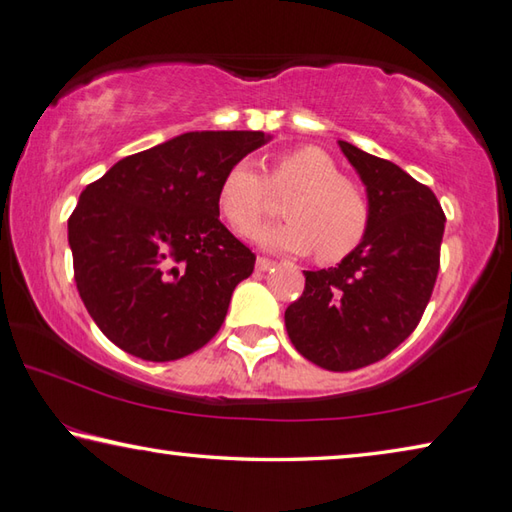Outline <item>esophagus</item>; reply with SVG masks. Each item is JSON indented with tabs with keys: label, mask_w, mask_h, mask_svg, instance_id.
<instances>
[{
	"label": "esophagus",
	"mask_w": 512,
	"mask_h": 512,
	"mask_svg": "<svg viewBox=\"0 0 512 512\" xmlns=\"http://www.w3.org/2000/svg\"><path fill=\"white\" fill-rule=\"evenodd\" d=\"M273 266H275L273 259H268V257H257V271H259V273H264V271H271Z\"/></svg>",
	"instance_id": "1"
}]
</instances>
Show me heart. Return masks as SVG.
I'll return each mask as SVG.
<instances>
[{
    "label": "heart",
    "instance_id": "obj_1",
    "mask_svg": "<svg viewBox=\"0 0 512 512\" xmlns=\"http://www.w3.org/2000/svg\"><path fill=\"white\" fill-rule=\"evenodd\" d=\"M286 197V221L259 228L255 241L268 250L311 253L322 264H336L367 237L371 206L358 183L342 176L340 165L313 145L277 154L266 176L253 161L232 163L221 176L217 203L230 228L246 235L271 215L273 199Z\"/></svg>",
    "mask_w": 512,
    "mask_h": 512
}]
</instances>
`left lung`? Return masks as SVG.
Segmentation results:
<instances>
[{
	"mask_svg": "<svg viewBox=\"0 0 512 512\" xmlns=\"http://www.w3.org/2000/svg\"><path fill=\"white\" fill-rule=\"evenodd\" d=\"M367 188L371 224L336 268L304 271L284 313L288 338L313 365L351 371L383 360L421 322L439 275V199L392 161L338 141Z\"/></svg>",
	"mask_w": 512,
	"mask_h": 512,
	"instance_id": "8db88e82",
	"label": "left lung"
}]
</instances>
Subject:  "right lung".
<instances>
[{"label": "right lung", "mask_w": 512, "mask_h": 512, "mask_svg": "<svg viewBox=\"0 0 512 512\" xmlns=\"http://www.w3.org/2000/svg\"><path fill=\"white\" fill-rule=\"evenodd\" d=\"M264 132H188L125 156L69 217L78 293L98 329L136 358L167 362L215 338L255 253L219 221L217 190Z\"/></svg>", "instance_id": "1"}]
</instances>
